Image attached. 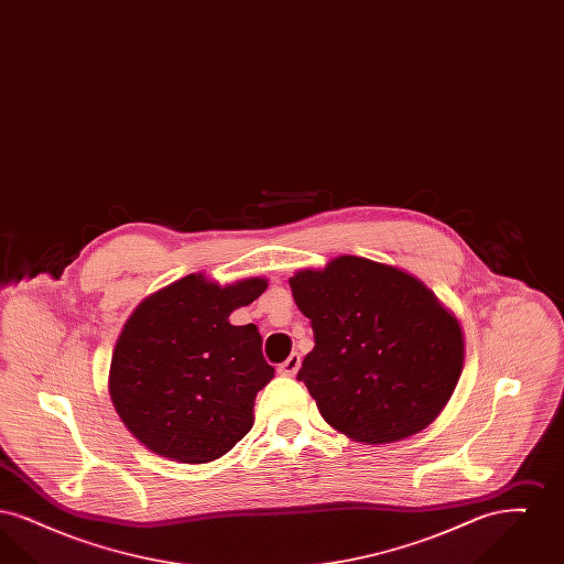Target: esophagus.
<instances>
[{
	"label": "esophagus",
	"instance_id": "34e87169",
	"mask_svg": "<svg viewBox=\"0 0 564 564\" xmlns=\"http://www.w3.org/2000/svg\"><path fill=\"white\" fill-rule=\"evenodd\" d=\"M300 364H302V357H300L297 352H292V355L279 366V375L295 376V372L300 370Z\"/></svg>",
	"mask_w": 564,
	"mask_h": 564
}]
</instances>
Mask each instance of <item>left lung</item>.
Returning <instances> with one entry per match:
<instances>
[{
  "mask_svg": "<svg viewBox=\"0 0 564 564\" xmlns=\"http://www.w3.org/2000/svg\"><path fill=\"white\" fill-rule=\"evenodd\" d=\"M290 288L315 332L297 378L325 423L361 444L427 430L463 372L455 313L419 276L359 256L300 269Z\"/></svg>",
  "mask_w": 564,
  "mask_h": 564,
  "instance_id": "obj_1",
  "label": "left lung"
}]
</instances>
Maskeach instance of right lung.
<instances>
[{
    "instance_id": "right-lung-1",
    "label": "right lung",
    "mask_w": 564,
    "mask_h": 564,
    "mask_svg": "<svg viewBox=\"0 0 564 564\" xmlns=\"http://www.w3.org/2000/svg\"><path fill=\"white\" fill-rule=\"evenodd\" d=\"M269 279L219 285L192 272L141 300L109 366V398L127 430L152 453L212 463L253 427V403L274 368L253 323L232 311L264 294Z\"/></svg>"
}]
</instances>
